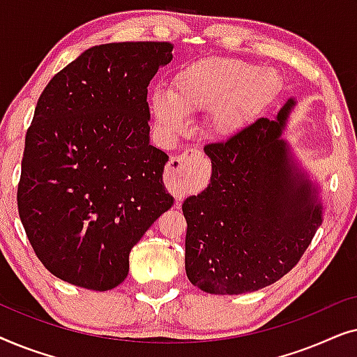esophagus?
Here are the masks:
<instances>
[{"label":"esophagus","instance_id":"1","mask_svg":"<svg viewBox=\"0 0 357 357\" xmlns=\"http://www.w3.org/2000/svg\"><path fill=\"white\" fill-rule=\"evenodd\" d=\"M203 154L197 149H188L183 154L170 158L167 164V183L177 197L188 193L192 190L193 178L202 169Z\"/></svg>","mask_w":357,"mask_h":357}]
</instances>
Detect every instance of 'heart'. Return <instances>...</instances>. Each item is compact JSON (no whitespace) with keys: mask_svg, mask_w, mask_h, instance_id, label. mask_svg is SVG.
<instances>
[{"mask_svg":"<svg viewBox=\"0 0 357 357\" xmlns=\"http://www.w3.org/2000/svg\"><path fill=\"white\" fill-rule=\"evenodd\" d=\"M273 68H258L236 58L209 56L185 66L170 82L169 96L155 92L149 107L165 133L187 128V116L209 114L214 138L232 139L255 120L278 92Z\"/></svg>","mask_w":357,"mask_h":357,"instance_id":"1","label":"heart"}]
</instances>
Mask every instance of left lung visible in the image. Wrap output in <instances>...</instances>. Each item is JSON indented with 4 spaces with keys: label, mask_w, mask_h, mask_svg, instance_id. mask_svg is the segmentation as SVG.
<instances>
[{
    "label": "left lung",
    "mask_w": 357,
    "mask_h": 357,
    "mask_svg": "<svg viewBox=\"0 0 357 357\" xmlns=\"http://www.w3.org/2000/svg\"><path fill=\"white\" fill-rule=\"evenodd\" d=\"M294 99L276 120L258 119L236 138L204 146L211 180L182 204L185 271L209 294H243L289 273L321 224L317 185L281 138Z\"/></svg>",
    "instance_id": "left-lung-1"
}]
</instances>
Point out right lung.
Segmentation results:
<instances>
[{"label": "right lung", "instance_id": "obj_1", "mask_svg": "<svg viewBox=\"0 0 357 357\" xmlns=\"http://www.w3.org/2000/svg\"><path fill=\"white\" fill-rule=\"evenodd\" d=\"M169 42L96 45L56 73L26 135L17 208L52 275L114 289L130 252L174 198L169 155L149 143L148 86L172 60Z\"/></svg>", "mask_w": 357, "mask_h": 357}]
</instances>
